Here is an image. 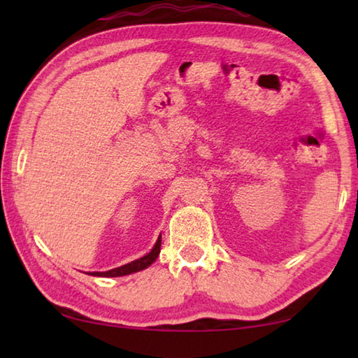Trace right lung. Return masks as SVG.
<instances>
[{
    "mask_svg": "<svg viewBox=\"0 0 358 358\" xmlns=\"http://www.w3.org/2000/svg\"><path fill=\"white\" fill-rule=\"evenodd\" d=\"M161 252V235L159 238H157L156 245L153 246V250H151L147 256H143L137 260H132V262L126 264V265H121L118 268H113V270H108V271H93V276H104V278H115V276H124V275H131V273H136V271H141L145 270L147 266H150L151 264L155 262L156 257L159 256Z\"/></svg>",
    "mask_w": 358,
    "mask_h": 358,
    "instance_id": "add662e5",
    "label": "right lung"
}]
</instances>
